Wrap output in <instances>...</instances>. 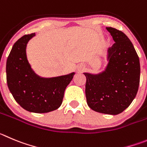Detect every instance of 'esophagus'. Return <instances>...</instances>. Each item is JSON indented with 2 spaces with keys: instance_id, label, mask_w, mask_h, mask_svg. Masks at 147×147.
<instances>
[{
  "instance_id": "esophagus-1",
  "label": "esophagus",
  "mask_w": 147,
  "mask_h": 147,
  "mask_svg": "<svg viewBox=\"0 0 147 147\" xmlns=\"http://www.w3.org/2000/svg\"><path fill=\"white\" fill-rule=\"evenodd\" d=\"M83 69H84V67H83V66L80 65L78 67V70L79 71V72H82Z\"/></svg>"
}]
</instances>
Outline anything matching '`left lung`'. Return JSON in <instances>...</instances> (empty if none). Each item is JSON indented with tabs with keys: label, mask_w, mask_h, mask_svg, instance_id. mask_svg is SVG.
Instances as JSON below:
<instances>
[{
	"label": "left lung",
	"mask_w": 147,
	"mask_h": 147,
	"mask_svg": "<svg viewBox=\"0 0 147 147\" xmlns=\"http://www.w3.org/2000/svg\"><path fill=\"white\" fill-rule=\"evenodd\" d=\"M115 43L107 51L108 64L98 74L85 72L86 96L89 107L97 112L118 115L130 106L138 92L140 62L127 35L106 27Z\"/></svg>",
	"instance_id": "1"
}]
</instances>
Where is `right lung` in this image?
I'll list each match as a JSON object with an SVG mask.
<instances>
[{
  "label": "right lung",
  "mask_w": 147,
  "mask_h": 147,
  "mask_svg": "<svg viewBox=\"0 0 147 147\" xmlns=\"http://www.w3.org/2000/svg\"><path fill=\"white\" fill-rule=\"evenodd\" d=\"M35 33L25 35L12 47L6 61V81L15 101L25 110L46 113L61 106L64 90L75 72L45 78L35 73L26 54L28 41Z\"/></svg>",
  "instance_id": "1"
}]
</instances>
